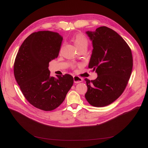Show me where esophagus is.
<instances>
[{"label":"esophagus","mask_w":148,"mask_h":148,"mask_svg":"<svg viewBox=\"0 0 148 148\" xmlns=\"http://www.w3.org/2000/svg\"><path fill=\"white\" fill-rule=\"evenodd\" d=\"M73 79H74V82L75 83H81L83 81L82 78L79 77V76H74L73 77Z\"/></svg>","instance_id":"34e87169"}]
</instances>
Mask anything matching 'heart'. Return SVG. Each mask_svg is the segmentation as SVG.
Wrapping results in <instances>:
<instances>
[{"mask_svg": "<svg viewBox=\"0 0 148 148\" xmlns=\"http://www.w3.org/2000/svg\"><path fill=\"white\" fill-rule=\"evenodd\" d=\"M73 41L75 46H76L77 48L83 45H88L87 39L82 34H77V35L74 37Z\"/></svg>", "mask_w": 148, "mask_h": 148, "instance_id": "heart-1", "label": "heart"}]
</instances>
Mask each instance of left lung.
<instances>
[{
    "label": "left lung",
    "instance_id": "8db88e82",
    "mask_svg": "<svg viewBox=\"0 0 148 148\" xmlns=\"http://www.w3.org/2000/svg\"><path fill=\"white\" fill-rule=\"evenodd\" d=\"M86 34L93 46L88 67L98 76L95 80L85 79V98L90 105L104 107L118 99L126 88L132 70V55L125 40L108 27Z\"/></svg>",
    "mask_w": 148,
    "mask_h": 148
}]
</instances>
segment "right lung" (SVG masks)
I'll return each mask as SVG.
<instances>
[{"instance_id":"add662e5","label":"right lung","mask_w":148,"mask_h":148,"mask_svg":"<svg viewBox=\"0 0 148 148\" xmlns=\"http://www.w3.org/2000/svg\"><path fill=\"white\" fill-rule=\"evenodd\" d=\"M62 40L57 32H34L22 43L14 61V77L24 97L43 111L58 108L74 83L69 74L50 76L49 63L58 56Z\"/></svg>"}]
</instances>
